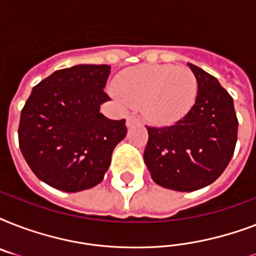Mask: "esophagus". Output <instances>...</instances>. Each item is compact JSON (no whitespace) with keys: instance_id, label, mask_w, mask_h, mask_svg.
<instances>
[{"instance_id":"34e87169","label":"esophagus","mask_w":256,"mask_h":256,"mask_svg":"<svg viewBox=\"0 0 256 256\" xmlns=\"http://www.w3.org/2000/svg\"><path fill=\"white\" fill-rule=\"evenodd\" d=\"M138 124H140V120L136 116H128V118H126V126L128 128H132V126Z\"/></svg>"}]
</instances>
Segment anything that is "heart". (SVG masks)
<instances>
[{
    "label": "heart",
    "instance_id": "obj_1",
    "mask_svg": "<svg viewBox=\"0 0 256 256\" xmlns=\"http://www.w3.org/2000/svg\"><path fill=\"white\" fill-rule=\"evenodd\" d=\"M122 100L140 104L148 120L171 124L187 116L198 96V80L188 68L142 65L124 70L116 81Z\"/></svg>",
    "mask_w": 256,
    "mask_h": 256
}]
</instances>
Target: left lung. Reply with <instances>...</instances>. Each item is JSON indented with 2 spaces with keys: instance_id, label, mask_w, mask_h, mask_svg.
Masks as SVG:
<instances>
[{
  "instance_id": "left-lung-1",
  "label": "left lung",
  "mask_w": 256,
  "mask_h": 256,
  "mask_svg": "<svg viewBox=\"0 0 256 256\" xmlns=\"http://www.w3.org/2000/svg\"><path fill=\"white\" fill-rule=\"evenodd\" d=\"M198 80L195 104L170 128H148L144 160L152 180L175 191L199 190L220 176L234 154L238 120L234 100L219 81L187 64Z\"/></svg>"
}]
</instances>
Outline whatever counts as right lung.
<instances>
[{
    "label": "right lung",
    "instance_id": "1",
    "mask_svg": "<svg viewBox=\"0 0 256 256\" xmlns=\"http://www.w3.org/2000/svg\"><path fill=\"white\" fill-rule=\"evenodd\" d=\"M108 65H77L54 72L37 86L21 112L22 156L46 184L78 192L100 184L112 154L126 136L124 120L100 112Z\"/></svg>",
    "mask_w": 256,
    "mask_h": 256
}]
</instances>
